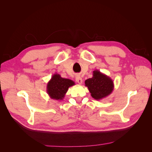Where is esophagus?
<instances>
[{"label": "esophagus", "mask_w": 152, "mask_h": 152, "mask_svg": "<svg viewBox=\"0 0 152 152\" xmlns=\"http://www.w3.org/2000/svg\"><path fill=\"white\" fill-rule=\"evenodd\" d=\"M76 79V81H77V83H79V84H82V78L80 77V76L77 75L76 77V79Z\"/></svg>", "instance_id": "1"}]
</instances>
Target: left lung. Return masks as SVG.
<instances>
[{"instance_id": "8db88e82", "label": "left lung", "mask_w": 152, "mask_h": 152, "mask_svg": "<svg viewBox=\"0 0 152 152\" xmlns=\"http://www.w3.org/2000/svg\"><path fill=\"white\" fill-rule=\"evenodd\" d=\"M85 86L88 88L92 97L96 100L107 97L114 88L111 78L98 70L93 72V77L86 80Z\"/></svg>"}]
</instances>
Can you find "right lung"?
Returning <instances> with one entry per match:
<instances>
[{"instance_id":"obj_1","label":"right lung","mask_w":152,"mask_h":152,"mask_svg":"<svg viewBox=\"0 0 152 152\" xmlns=\"http://www.w3.org/2000/svg\"><path fill=\"white\" fill-rule=\"evenodd\" d=\"M75 82L68 79H64L58 73L54 74L47 84V93L53 99L62 100L70 87Z\"/></svg>"}]
</instances>
